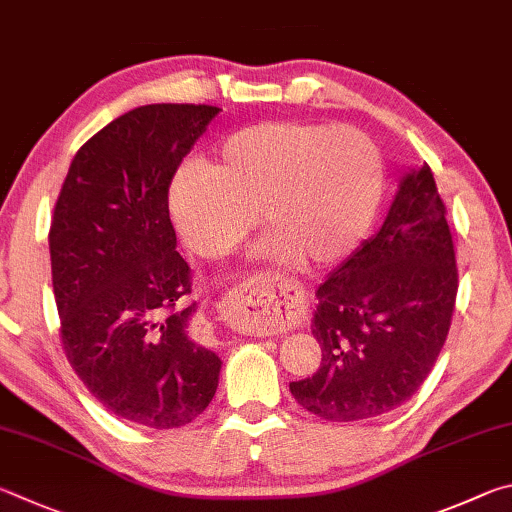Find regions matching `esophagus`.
Returning a JSON list of instances; mask_svg holds the SVG:
<instances>
[{
    "instance_id": "1",
    "label": "esophagus",
    "mask_w": 512,
    "mask_h": 512,
    "mask_svg": "<svg viewBox=\"0 0 512 512\" xmlns=\"http://www.w3.org/2000/svg\"><path fill=\"white\" fill-rule=\"evenodd\" d=\"M297 288L279 276H258L233 288L220 301V315L231 324L265 330L279 328L297 315Z\"/></svg>"
}]
</instances>
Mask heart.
<instances>
[{"mask_svg":"<svg viewBox=\"0 0 512 512\" xmlns=\"http://www.w3.org/2000/svg\"><path fill=\"white\" fill-rule=\"evenodd\" d=\"M382 188V155L362 130L272 121L229 134L202 166L179 168L168 213L202 258L236 249L261 215L272 233L265 258L326 267L360 245Z\"/></svg>","mask_w":512,"mask_h":512,"instance_id":"heart-1","label":"heart"}]
</instances>
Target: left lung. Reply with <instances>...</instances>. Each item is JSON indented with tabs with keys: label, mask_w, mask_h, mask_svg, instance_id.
<instances>
[{
	"label": "left lung",
	"mask_w": 512,
	"mask_h": 512,
	"mask_svg": "<svg viewBox=\"0 0 512 512\" xmlns=\"http://www.w3.org/2000/svg\"><path fill=\"white\" fill-rule=\"evenodd\" d=\"M459 274L432 168L402 173L380 231L328 274L312 335L321 366L290 382L294 400L330 423L400 407L432 371L452 324Z\"/></svg>",
	"instance_id": "1"
}]
</instances>
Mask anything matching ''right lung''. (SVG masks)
Returning <instances> with one entry per match:
<instances>
[{"label": "right lung", "mask_w": 512, "mask_h": 512, "mask_svg": "<svg viewBox=\"0 0 512 512\" xmlns=\"http://www.w3.org/2000/svg\"><path fill=\"white\" fill-rule=\"evenodd\" d=\"M220 107L155 103L125 112L71 159L49 251L71 369L114 416L150 429L209 407L220 357L191 337V267L168 215L177 166Z\"/></svg>", "instance_id": "1"}]
</instances>
